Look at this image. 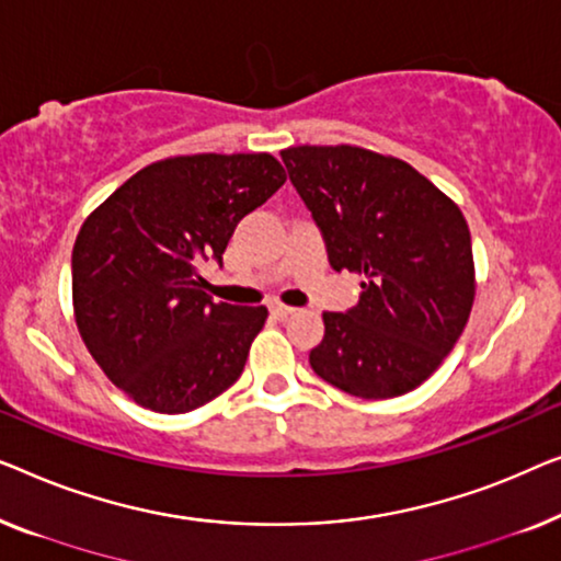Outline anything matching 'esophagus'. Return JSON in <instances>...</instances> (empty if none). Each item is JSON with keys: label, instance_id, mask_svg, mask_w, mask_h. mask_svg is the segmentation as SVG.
Returning a JSON list of instances; mask_svg holds the SVG:
<instances>
[{"label": "esophagus", "instance_id": "34e87169", "mask_svg": "<svg viewBox=\"0 0 561 561\" xmlns=\"http://www.w3.org/2000/svg\"><path fill=\"white\" fill-rule=\"evenodd\" d=\"M270 312H272L277 320H287L289 314H295V307H287V305H282V302H274V305H270Z\"/></svg>", "mask_w": 561, "mask_h": 561}]
</instances>
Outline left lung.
<instances>
[{
  "label": "left lung",
  "mask_w": 561,
  "mask_h": 561,
  "mask_svg": "<svg viewBox=\"0 0 561 561\" xmlns=\"http://www.w3.org/2000/svg\"><path fill=\"white\" fill-rule=\"evenodd\" d=\"M282 160L330 266L363 277L356 307L322 312L312 370L360 399L416 389L455 348L476 299L462 210L412 164L363 147L302 145Z\"/></svg>",
  "instance_id": "8db88e82"
}]
</instances>
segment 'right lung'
<instances>
[{"mask_svg":"<svg viewBox=\"0 0 561 561\" xmlns=\"http://www.w3.org/2000/svg\"><path fill=\"white\" fill-rule=\"evenodd\" d=\"M284 180L266 152L168 157L83 220L73 247L78 333L139 407L193 412L241 376L270 312L213 302L198 270L220 264L239 220Z\"/></svg>","mask_w":561,"mask_h":561,"instance_id":"1","label":"right lung"}]
</instances>
